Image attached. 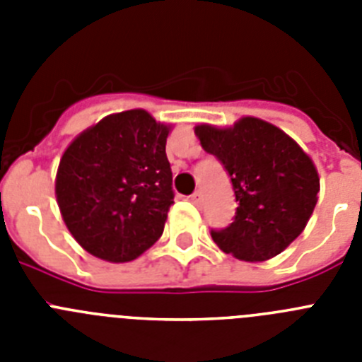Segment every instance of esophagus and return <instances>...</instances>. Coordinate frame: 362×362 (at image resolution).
<instances>
[{
	"label": "esophagus",
	"mask_w": 362,
	"mask_h": 362,
	"mask_svg": "<svg viewBox=\"0 0 362 362\" xmlns=\"http://www.w3.org/2000/svg\"><path fill=\"white\" fill-rule=\"evenodd\" d=\"M190 199H192V203H194V204H201V203H203V192L196 190L190 196Z\"/></svg>",
	"instance_id": "esophagus-1"
}]
</instances>
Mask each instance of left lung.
Segmentation results:
<instances>
[{
    "label": "left lung",
    "mask_w": 362,
    "mask_h": 362,
    "mask_svg": "<svg viewBox=\"0 0 362 362\" xmlns=\"http://www.w3.org/2000/svg\"><path fill=\"white\" fill-rule=\"evenodd\" d=\"M197 139L232 179L238 212L212 239L239 261L276 257L299 238L319 192L317 168L308 153L276 124L246 116L232 127L197 124Z\"/></svg>",
    "instance_id": "8db88e82"
}]
</instances>
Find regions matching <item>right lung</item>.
Returning a JSON list of instances; mask_svg holds the SVG:
<instances>
[{"instance_id":"obj_1","label":"right lung","mask_w":362,"mask_h":362,"mask_svg":"<svg viewBox=\"0 0 362 362\" xmlns=\"http://www.w3.org/2000/svg\"><path fill=\"white\" fill-rule=\"evenodd\" d=\"M143 108L83 130L63 152L56 199L72 238L94 257L129 263L161 238L174 203L166 137Z\"/></svg>"}]
</instances>
